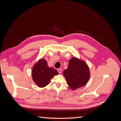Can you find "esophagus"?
<instances>
[{
    "label": "esophagus",
    "mask_w": 121,
    "mask_h": 121,
    "mask_svg": "<svg viewBox=\"0 0 121 121\" xmlns=\"http://www.w3.org/2000/svg\"><path fill=\"white\" fill-rule=\"evenodd\" d=\"M57 71L59 73V74H61V73H62V71H63V69H57Z\"/></svg>",
    "instance_id": "esophagus-1"
}]
</instances>
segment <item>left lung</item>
<instances>
[{"instance_id": "1", "label": "left lung", "mask_w": 121, "mask_h": 121, "mask_svg": "<svg viewBox=\"0 0 121 121\" xmlns=\"http://www.w3.org/2000/svg\"><path fill=\"white\" fill-rule=\"evenodd\" d=\"M63 74L69 87L73 90L85 86L90 77V69L86 62L73 57L69 60V67Z\"/></svg>"}]
</instances>
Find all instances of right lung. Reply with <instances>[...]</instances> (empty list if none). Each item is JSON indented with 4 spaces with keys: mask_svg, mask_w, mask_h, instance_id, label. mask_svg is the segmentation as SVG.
I'll list each match as a JSON object with an SVG mask.
<instances>
[{
    "mask_svg": "<svg viewBox=\"0 0 121 121\" xmlns=\"http://www.w3.org/2000/svg\"><path fill=\"white\" fill-rule=\"evenodd\" d=\"M58 73L53 68L47 65L44 59H40L34 64L32 70L33 81L40 88H43L49 83L50 80Z\"/></svg>",
    "mask_w": 121,
    "mask_h": 121,
    "instance_id": "1",
    "label": "right lung"
}]
</instances>
